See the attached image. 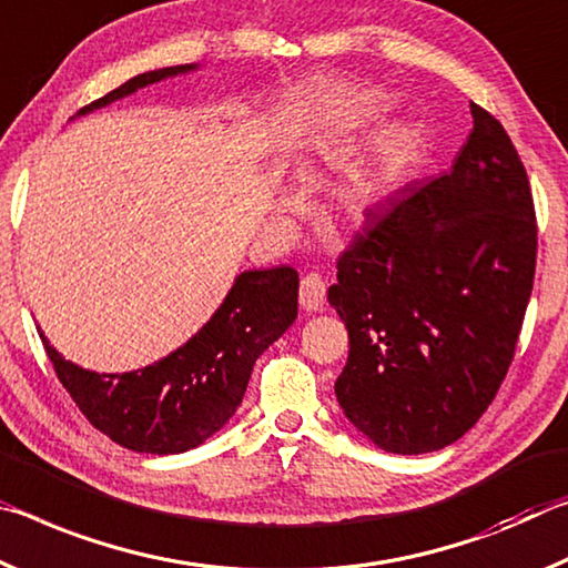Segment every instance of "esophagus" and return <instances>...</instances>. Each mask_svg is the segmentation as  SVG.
Here are the masks:
<instances>
[{
  "instance_id": "34e87169",
  "label": "esophagus",
  "mask_w": 568,
  "mask_h": 568,
  "mask_svg": "<svg viewBox=\"0 0 568 568\" xmlns=\"http://www.w3.org/2000/svg\"><path fill=\"white\" fill-rule=\"evenodd\" d=\"M327 302V284L320 274H306L300 286V304L304 312H320Z\"/></svg>"
}]
</instances>
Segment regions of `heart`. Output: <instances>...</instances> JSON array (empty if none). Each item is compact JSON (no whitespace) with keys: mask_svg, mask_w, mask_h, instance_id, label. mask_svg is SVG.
<instances>
[{"mask_svg":"<svg viewBox=\"0 0 568 568\" xmlns=\"http://www.w3.org/2000/svg\"><path fill=\"white\" fill-rule=\"evenodd\" d=\"M379 110V100L375 92L367 90H347L337 98V113L345 120H365L372 118ZM393 163V143H385L379 151L359 165L352 173V179L345 189V206L352 213H362L375 203L379 189H383V179Z\"/></svg>","mask_w":568,"mask_h":568,"instance_id":"b5f03b06","label":"heart"}]
</instances>
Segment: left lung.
<instances>
[{
    "instance_id": "obj_1",
    "label": "left lung",
    "mask_w": 568,
    "mask_h": 568,
    "mask_svg": "<svg viewBox=\"0 0 568 568\" xmlns=\"http://www.w3.org/2000/svg\"><path fill=\"white\" fill-rule=\"evenodd\" d=\"M453 169L407 183L339 256L327 302L349 332L334 383L379 450L420 455L463 438L504 383L536 272L526 169L470 102Z\"/></svg>"
}]
</instances>
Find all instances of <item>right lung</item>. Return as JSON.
Listing matches in <instances>:
<instances>
[{
  "label": "right lung",
  "mask_w": 568,
  "mask_h": 568,
  "mask_svg": "<svg viewBox=\"0 0 568 568\" xmlns=\"http://www.w3.org/2000/svg\"><path fill=\"white\" fill-rule=\"evenodd\" d=\"M201 64L135 74L78 115L113 105L155 82L196 72ZM300 274L292 266L246 268L211 320L171 355L130 372H95L64 359L42 329V345L82 415L110 440L135 453L175 455L216 435L244 399L251 369L296 320Z\"/></svg>",
  "instance_id": "add662e5"
}]
</instances>
